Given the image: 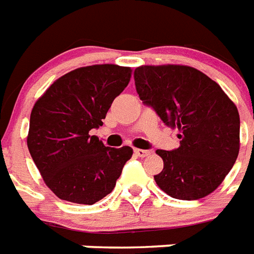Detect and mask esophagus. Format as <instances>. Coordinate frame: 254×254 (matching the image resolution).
Segmentation results:
<instances>
[{
  "instance_id": "1",
  "label": "esophagus",
  "mask_w": 254,
  "mask_h": 254,
  "mask_svg": "<svg viewBox=\"0 0 254 254\" xmlns=\"http://www.w3.org/2000/svg\"><path fill=\"white\" fill-rule=\"evenodd\" d=\"M133 152L139 157H147V156L151 155V151H148V149H139V148H136V149H133Z\"/></svg>"
}]
</instances>
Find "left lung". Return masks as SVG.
Wrapping results in <instances>:
<instances>
[{"label": "left lung", "mask_w": 254, "mask_h": 254, "mask_svg": "<svg viewBox=\"0 0 254 254\" xmlns=\"http://www.w3.org/2000/svg\"><path fill=\"white\" fill-rule=\"evenodd\" d=\"M144 105L180 131V147L157 149L164 169L155 181L176 199L208 195L232 169L240 149V117L215 81L186 65H141L133 72Z\"/></svg>", "instance_id": "left-lung-1"}]
</instances>
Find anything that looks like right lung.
Instances as JSON below:
<instances>
[{"label": "right lung", "mask_w": 254, "mask_h": 254, "mask_svg": "<svg viewBox=\"0 0 254 254\" xmlns=\"http://www.w3.org/2000/svg\"><path fill=\"white\" fill-rule=\"evenodd\" d=\"M129 78L128 66L77 68L55 81L32 107L28 151L60 199L94 204L115 188L132 148L105 147L90 131L103 125Z\"/></svg>", "instance_id": "obj_1"}]
</instances>
